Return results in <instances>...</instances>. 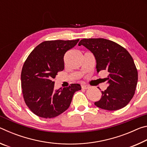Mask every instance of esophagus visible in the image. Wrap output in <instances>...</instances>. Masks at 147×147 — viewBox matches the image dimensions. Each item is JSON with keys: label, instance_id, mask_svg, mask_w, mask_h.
Wrapping results in <instances>:
<instances>
[{"label": "esophagus", "instance_id": "34e87169", "mask_svg": "<svg viewBox=\"0 0 147 147\" xmlns=\"http://www.w3.org/2000/svg\"><path fill=\"white\" fill-rule=\"evenodd\" d=\"M89 88V86H87V85H84V84H83V85H82V89H88Z\"/></svg>", "mask_w": 147, "mask_h": 147}]
</instances>
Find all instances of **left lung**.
Segmentation results:
<instances>
[{
  "label": "left lung",
  "instance_id": "left-lung-1",
  "mask_svg": "<svg viewBox=\"0 0 147 147\" xmlns=\"http://www.w3.org/2000/svg\"><path fill=\"white\" fill-rule=\"evenodd\" d=\"M83 45L93 54L96 71H108V87L102 91L100 100L94 105L106 110H117L130 102L135 93L138 74L130 53L119 44L103 38L83 39Z\"/></svg>",
  "mask_w": 147,
  "mask_h": 147
}]
</instances>
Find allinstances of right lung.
Wrapping results in <instances>:
<instances>
[{"instance_id":"add662e5","label":"right lung","mask_w":147,"mask_h":147,"mask_svg":"<svg viewBox=\"0 0 147 147\" xmlns=\"http://www.w3.org/2000/svg\"><path fill=\"white\" fill-rule=\"evenodd\" d=\"M79 41L54 40L42 42L29 54L21 71L23 98L35 115L50 119L58 116L70 106L73 94L81 89L78 84L58 90L54 82L58 72L64 69L63 57Z\"/></svg>"}]
</instances>
